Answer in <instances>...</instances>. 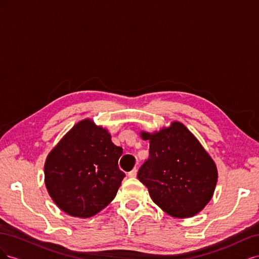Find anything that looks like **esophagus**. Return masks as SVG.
Segmentation results:
<instances>
[{
	"label": "esophagus",
	"instance_id": "1",
	"mask_svg": "<svg viewBox=\"0 0 259 259\" xmlns=\"http://www.w3.org/2000/svg\"><path fill=\"white\" fill-rule=\"evenodd\" d=\"M136 175H137V168H133L128 173V177H136Z\"/></svg>",
	"mask_w": 259,
	"mask_h": 259
}]
</instances>
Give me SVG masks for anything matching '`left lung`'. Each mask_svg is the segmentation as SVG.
<instances>
[{"label": "left lung", "mask_w": 259, "mask_h": 259, "mask_svg": "<svg viewBox=\"0 0 259 259\" xmlns=\"http://www.w3.org/2000/svg\"><path fill=\"white\" fill-rule=\"evenodd\" d=\"M150 140L149 158L137 177L156 205L170 216L185 218L203 209L217 183V168L190 131L179 122L159 133H142Z\"/></svg>", "instance_id": "8db88e82"}]
</instances>
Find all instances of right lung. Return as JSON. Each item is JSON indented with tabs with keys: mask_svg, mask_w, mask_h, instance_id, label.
<instances>
[{
	"mask_svg": "<svg viewBox=\"0 0 259 259\" xmlns=\"http://www.w3.org/2000/svg\"><path fill=\"white\" fill-rule=\"evenodd\" d=\"M121 147L91 120L70 130L45 162V185L65 213L88 218L110 203L125 174L119 168Z\"/></svg>",
	"mask_w": 259,
	"mask_h": 259,
	"instance_id": "right-lung-1",
	"label": "right lung"
}]
</instances>
